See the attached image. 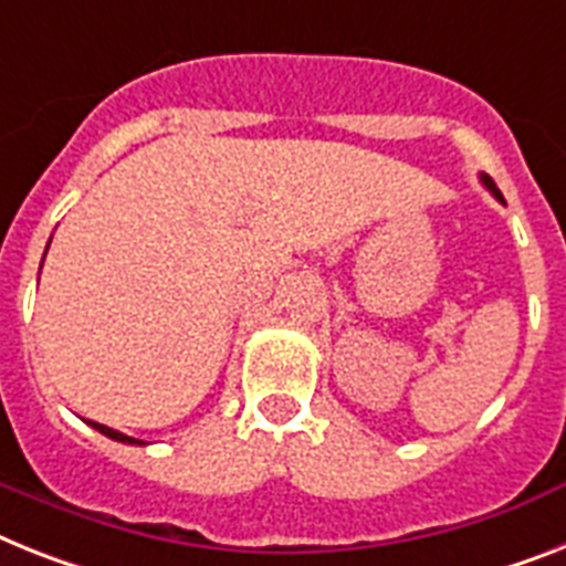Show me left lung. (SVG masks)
Returning a JSON list of instances; mask_svg holds the SVG:
<instances>
[{
  "mask_svg": "<svg viewBox=\"0 0 566 566\" xmlns=\"http://www.w3.org/2000/svg\"><path fill=\"white\" fill-rule=\"evenodd\" d=\"M483 185H485V188H489V190H492V196H494V199H497V202H503V193H501V190H497V188H494V181L489 179V176H483Z\"/></svg>",
  "mask_w": 566,
  "mask_h": 566,
  "instance_id": "obj_1",
  "label": "left lung"
}]
</instances>
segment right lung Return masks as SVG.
Returning <instances> with one entry per match:
<instances>
[{
  "label": "right lung",
  "instance_id": "right-lung-1",
  "mask_svg": "<svg viewBox=\"0 0 566 566\" xmlns=\"http://www.w3.org/2000/svg\"><path fill=\"white\" fill-rule=\"evenodd\" d=\"M88 424H92L95 431H101L104 437H109V440H115V442H126V446H144L142 440H133V437H126V433L115 431V428H106V424H101V422H92V419H88Z\"/></svg>",
  "mask_w": 566,
  "mask_h": 566
}]
</instances>
